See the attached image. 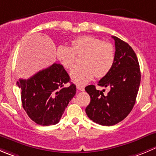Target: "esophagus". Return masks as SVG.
<instances>
[{"label": "esophagus", "instance_id": "1", "mask_svg": "<svg viewBox=\"0 0 156 156\" xmlns=\"http://www.w3.org/2000/svg\"><path fill=\"white\" fill-rule=\"evenodd\" d=\"M77 89L79 90H81V91H84V87H83V86H81V85H77Z\"/></svg>", "mask_w": 156, "mask_h": 156}]
</instances>
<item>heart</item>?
<instances>
[{
    "mask_svg": "<svg viewBox=\"0 0 156 156\" xmlns=\"http://www.w3.org/2000/svg\"><path fill=\"white\" fill-rule=\"evenodd\" d=\"M57 58L62 66L72 69L77 55H83L81 63L70 72L71 79L78 84H86L94 78H102L111 70L115 60V50L109 42H102L92 36H82L72 41V47L59 46Z\"/></svg>",
    "mask_w": 156,
    "mask_h": 156,
    "instance_id": "heart-1",
    "label": "heart"
}]
</instances>
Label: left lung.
<instances>
[{
	"mask_svg": "<svg viewBox=\"0 0 156 156\" xmlns=\"http://www.w3.org/2000/svg\"><path fill=\"white\" fill-rule=\"evenodd\" d=\"M115 41V60L111 70L103 77L98 85L109 87L104 95L94 85H88L85 90L90 97L86 107L87 116L102 126H113L125 119L136 103L140 81V65L133 49L126 42L116 36Z\"/></svg>",
	"mask_w": 156,
	"mask_h": 156,
	"instance_id": "obj_1",
	"label": "left lung"
}]
</instances>
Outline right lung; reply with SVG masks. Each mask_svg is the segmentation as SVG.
Returning a JSON list of instances; mask_svg holds the SVG:
<instances>
[{"label": "right lung", "instance_id": "right-lung-1", "mask_svg": "<svg viewBox=\"0 0 156 156\" xmlns=\"http://www.w3.org/2000/svg\"><path fill=\"white\" fill-rule=\"evenodd\" d=\"M62 65L54 63L38 72L28 79L16 82L21 88V101L24 110L33 121L42 126L59 122L69 101L76 93V86Z\"/></svg>", "mask_w": 156, "mask_h": 156}]
</instances>
